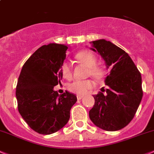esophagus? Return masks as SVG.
I'll return each instance as SVG.
<instances>
[{
	"label": "esophagus",
	"instance_id": "obj_1",
	"mask_svg": "<svg viewBox=\"0 0 154 154\" xmlns=\"http://www.w3.org/2000/svg\"><path fill=\"white\" fill-rule=\"evenodd\" d=\"M77 100H81V99H83V98H84V96H81V95H77Z\"/></svg>",
	"mask_w": 154,
	"mask_h": 154
}]
</instances>
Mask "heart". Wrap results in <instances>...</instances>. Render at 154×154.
I'll return each mask as SVG.
<instances>
[{
    "label": "heart",
    "instance_id": "heart-1",
    "mask_svg": "<svg viewBox=\"0 0 154 154\" xmlns=\"http://www.w3.org/2000/svg\"><path fill=\"white\" fill-rule=\"evenodd\" d=\"M77 59L89 68V74L96 80H100L104 75V70L97 65V57L90 51H83L77 54ZM61 73L65 79H70L72 76V68L69 63H64L61 67ZM94 87L93 82L90 80H76L69 84L68 89L72 93L84 95Z\"/></svg>",
    "mask_w": 154,
    "mask_h": 154
}]
</instances>
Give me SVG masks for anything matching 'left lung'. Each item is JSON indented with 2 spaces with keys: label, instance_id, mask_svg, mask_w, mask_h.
<instances>
[{
  "label": "left lung",
  "instance_id": "obj_1",
  "mask_svg": "<svg viewBox=\"0 0 154 154\" xmlns=\"http://www.w3.org/2000/svg\"><path fill=\"white\" fill-rule=\"evenodd\" d=\"M90 43V49L101 56L111 70L105 79L106 93L93 96L95 103L89 116L103 130L119 131L133 119L141 102V75L128 54L112 42L100 39Z\"/></svg>",
  "mask_w": 154,
  "mask_h": 154
}]
</instances>
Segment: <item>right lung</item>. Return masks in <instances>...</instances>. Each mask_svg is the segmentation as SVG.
<instances>
[{
	"mask_svg": "<svg viewBox=\"0 0 154 154\" xmlns=\"http://www.w3.org/2000/svg\"><path fill=\"white\" fill-rule=\"evenodd\" d=\"M67 48L57 43L42 45L26 61L18 78L16 97L19 112L38 134H51L62 128L77 100L73 93L66 91L59 95L54 90L62 79L61 67Z\"/></svg>",
	"mask_w": 154,
	"mask_h": 154,
	"instance_id": "right-lung-1",
	"label": "right lung"
}]
</instances>
